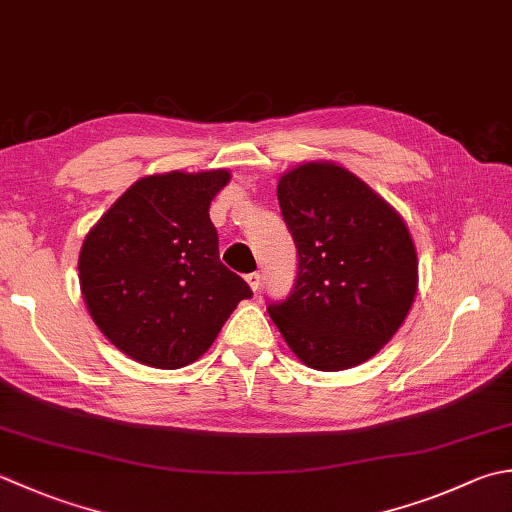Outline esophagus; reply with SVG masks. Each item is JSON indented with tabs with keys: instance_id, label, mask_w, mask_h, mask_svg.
<instances>
[{
	"instance_id": "34e87169",
	"label": "esophagus",
	"mask_w": 512,
	"mask_h": 512,
	"mask_svg": "<svg viewBox=\"0 0 512 512\" xmlns=\"http://www.w3.org/2000/svg\"><path fill=\"white\" fill-rule=\"evenodd\" d=\"M246 282H248L250 288L257 290L259 284H262V275H259V273H248V275H246Z\"/></svg>"
}]
</instances>
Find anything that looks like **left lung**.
<instances>
[{"mask_svg":"<svg viewBox=\"0 0 512 512\" xmlns=\"http://www.w3.org/2000/svg\"><path fill=\"white\" fill-rule=\"evenodd\" d=\"M277 199L297 246V279L268 315L315 370H346L384 348L417 293L404 219L344 166L306 162L279 177Z\"/></svg>","mask_w":512,"mask_h":512,"instance_id":"obj_1","label":"left lung"}]
</instances>
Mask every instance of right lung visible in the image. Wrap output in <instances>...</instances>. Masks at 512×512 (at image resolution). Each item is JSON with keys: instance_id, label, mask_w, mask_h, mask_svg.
Returning <instances> with one entry per match:
<instances>
[{"instance_id": "right-lung-1", "label": "right lung", "mask_w": 512, "mask_h": 512, "mask_svg": "<svg viewBox=\"0 0 512 512\" xmlns=\"http://www.w3.org/2000/svg\"><path fill=\"white\" fill-rule=\"evenodd\" d=\"M228 179L224 168L142 177L84 239L77 268L88 313L139 364H193L237 304L253 297L219 262L208 215Z\"/></svg>"}]
</instances>
